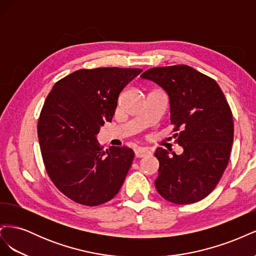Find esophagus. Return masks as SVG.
Instances as JSON below:
<instances>
[{
  "label": "esophagus",
  "instance_id": "obj_1",
  "mask_svg": "<svg viewBox=\"0 0 256 256\" xmlns=\"http://www.w3.org/2000/svg\"><path fill=\"white\" fill-rule=\"evenodd\" d=\"M150 152L146 148H138L134 150V154H136V158H142L147 156V154H150Z\"/></svg>",
  "mask_w": 256,
  "mask_h": 256
}]
</instances>
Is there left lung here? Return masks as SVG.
I'll list each match as a JSON object with an SVG mask.
<instances>
[{
    "label": "left lung",
    "instance_id": "1",
    "mask_svg": "<svg viewBox=\"0 0 256 256\" xmlns=\"http://www.w3.org/2000/svg\"><path fill=\"white\" fill-rule=\"evenodd\" d=\"M141 78L166 92L174 136L184 148L173 156L156 150V189L174 204L198 202L216 188L230 160L234 122L226 96L210 76L187 65L150 68Z\"/></svg>",
    "mask_w": 256,
    "mask_h": 256
}]
</instances>
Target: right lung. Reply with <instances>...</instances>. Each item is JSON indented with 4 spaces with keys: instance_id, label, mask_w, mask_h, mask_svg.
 <instances>
[{
    "instance_id": "1",
    "label": "right lung",
    "mask_w": 256,
    "mask_h": 256,
    "mask_svg": "<svg viewBox=\"0 0 256 256\" xmlns=\"http://www.w3.org/2000/svg\"><path fill=\"white\" fill-rule=\"evenodd\" d=\"M138 68L80 69L58 81L42 109L37 134L50 180L64 196L85 206L109 202L120 191L134 152L104 150L96 136L111 122L118 95Z\"/></svg>"
}]
</instances>
